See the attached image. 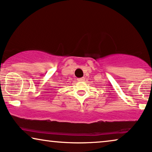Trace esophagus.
<instances>
[{"mask_svg": "<svg viewBox=\"0 0 152 152\" xmlns=\"http://www.w3.org/2000/svg\"><path fill=\"white\" fill-rule=\"evenodd\" d=\"M85 80V79L84 77H82V78H78L77 79V81L78 82H84Z\"/></svg>", "mask_w": 152, "mask_h": 152, "instance_id": "1", "label": "esophagus"}]
</instances>
